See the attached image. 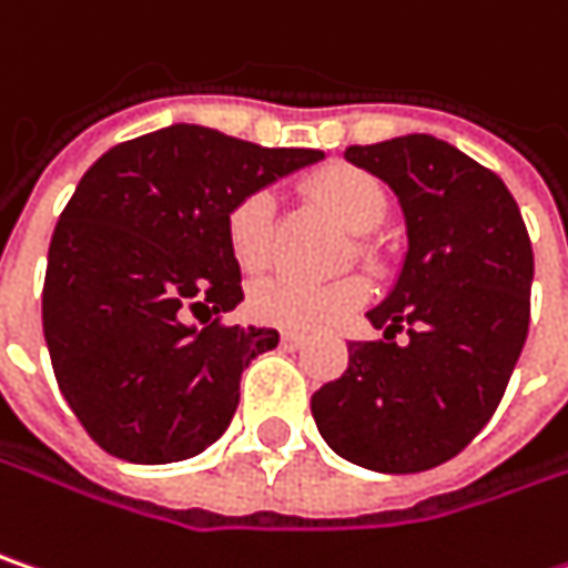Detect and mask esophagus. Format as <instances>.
<instances>
[{
	"mask_svg": "<svg viewBox=\"0 0 568 568\" xmlns=\"http://www.w3.org/2000/svg\"><path fill=\"white\" fill-rule=\"evenodd\" d=\"M308 344V337L295 334V331H283V347L285 351H302Z\"/></svg>",
	"mask_w": 568,
	"mask_h": 568,
	"instance_id": "34e87169",
	"label": "esophagus"
}]
</instances>
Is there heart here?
Wrapping results in <instances>:
<instances>
[{"label":"heart","mask_w":568,"mask_h":568,"mask_svg":"<svg viewBox=\"0 0 568 568\" xmlns=\"http://www.w3.org/2000/svg\"><path fill=\"white\" fill-rule=\"evenodd\" d=\"M308 192L315 202L351 234L373 231L388 212L385 189L369 173L356 166H331L312 176ZM273 192L256 189L234 202L227 212V247L244 273H263L273 260ZM366 302V283L356 276H341L331 283H308L295 276H273L253 285L251 312L263 324L285 331L317 334L337 327Z\"/></svg>","instance_id":"1"}]
</instances>
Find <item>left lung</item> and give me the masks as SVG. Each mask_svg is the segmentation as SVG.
Wrapping results in <instances>:
<instances>
[{"mask_svg":"<svg viewBox=\"0 0 568 568\" xmlns=\"http://www.w3.org/2000/svg\"><path fill=\"white\" fill-rule=\"evenodd\" d=\"M344 156L398 195L408 253L366 315L383 341L351 344L312 415L356 466L424 473L466 450L508 388L530 324V237L508 185L447 141L405 134Z\"/></svg>","mask_w":568,"mask_h":568,"instance_id":"obj_1","label":"left lung"}]
</instances>
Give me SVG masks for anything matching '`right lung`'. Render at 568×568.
Returning <instances> with one entry per match:
<instances>
[{
  "instance_id": "right-lung-1",
  "label": "right lung",
  "mask_w": 568,
  "mask_h": 568,
  "mask_svg": "<svg viewBox=\"0 0 568 568\" xmlns=\"http://www.w3.org/2000/svg\"><path fill=\"white\" fill-rule=\"evenodd\" d=\"M321 156L170 124L85 170L53 227L41 317L57 385L102 450L180 463L227 430L241 373L280 344L221 321L244 298L227 212Z\"/></svg>"
}]
</instances>
